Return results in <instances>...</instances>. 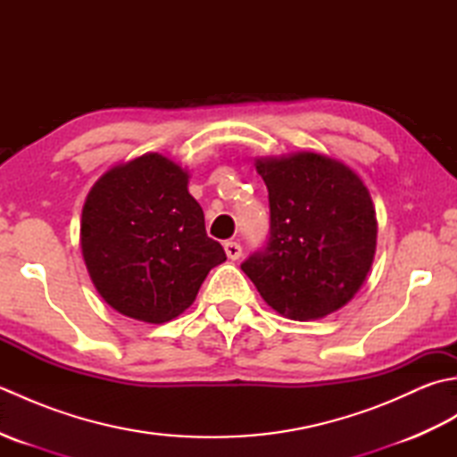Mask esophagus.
<instances>
[{
    "instance_id": "34e87169",
    "label": "esophagus",
    "mask_w": 457,
    "mask_h": 457,
    "mask_svg": "<svg viewBox=\"0 0 457 457\" xmlns=\"http://www.w3.org/2000/svg\"><path fill=\"white\" fill-rule=\"evenodd\" d=\"M223 249H226V255L229 259L236 261L241 257V245L237 244V241H226V244H223Z\"/></svg>"
}]
</instances>
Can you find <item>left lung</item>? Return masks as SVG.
Wrapping results in <instances>:
<instances>
[{
    "label": "left lung",
    "instance_id": "8db88e82",
    "mask_svg": "<svg viewBox=\"0 0 457 457\" xmlns=\"http://www.w3.org/2000/svg\"><path fill=\"white\" fill-rule=\"evenodd\" d=\"M269 190L267 245L241 263L278 314L318 320L365 283L377 247L373 200L363 180L320 153L257 159Z\"/></svg>",
    "mask_w": 457,
    "mask_h": 457
}]
</instances>
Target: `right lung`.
Instances as JSON below:
<instances>
[{
	"label": "right lung",
	"instance_id": "add662e5",
	"mask_svg": "<svg viewBox=\"0 0 457 457\" xmlns=\"http://www.w3.org/2000/svg\"><path fill=\"white\" fill-rule=\"evenodd\" d=\"M80 247L100 296L120 314L162 324L187 310L226 251L206 236L204 212L180 164L147 153L94 184Z\"/></svg>",
	"mask_w": 457,
	"mask_h": 457
}]
</instances>
